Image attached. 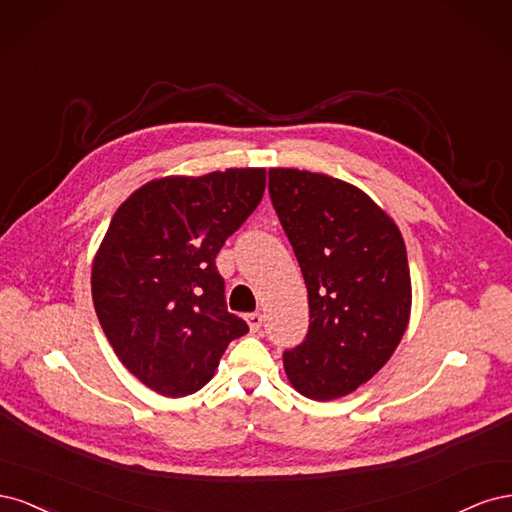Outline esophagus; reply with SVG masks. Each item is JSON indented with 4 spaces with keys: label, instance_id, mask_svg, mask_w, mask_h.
Returning a JSON list of instances; mask_svg holds the SVG:
<instances>
[{
    "label": "esophagus",
    "instance_id": "1",
    "mask_svg": "<svg viewBox=\"0 0 512 512\" xmlns=\"http://www.w3.org/2000/svg\"><path fill=\"white\" fill-rule=\"evenodd\" d=\"M245 322H247V327H250V331L256 333L262 327V314H247Z\"/></svg>",
    "mask_w": 512,
    "mask_h": 512
}]
</instances>
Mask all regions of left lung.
<instances>
[{"mask_svg": "<svg viewBox=\"0 0 512 512\" xmlns=\"http://www.w3.org/2000/svg\"><path fill=\"white\" fill-rule=\"evenodd\" d=\"M269 194L309 301L305 342L284 352L288 382L331 401L391 359L412 312V280L395 220L361 188L322 173L271 168Z\"/></svg>", "mask_w": 512, "mask_h": 512, "instance_id": "1", "label": "left lung"}]
</instances>
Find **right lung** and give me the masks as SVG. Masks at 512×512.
<instances>
[{"label": "right lung", "instance_id": "obj_1", "mask_svg": "<svg viewBox=\"0 0 512 512\" xmlns=\"http://www.w3.org/2000/svg\"><path fill=\"white\" fill-rule=\"evenodd\" d=\"M265 168L168 175L115 211L91 262V299L121 365L147 389H203L226 346L247 333L230 314L215 256L258 207Z\"/></svg>", "mask_w": 512, "mask_h": 512}]
</instances>
